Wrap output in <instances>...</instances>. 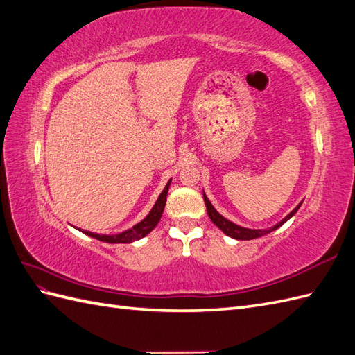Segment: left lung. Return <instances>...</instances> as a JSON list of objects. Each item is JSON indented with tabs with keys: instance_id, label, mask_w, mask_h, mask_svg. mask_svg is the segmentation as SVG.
I'll return each mask as SVG.
<instances>
[{
	"instance_id": "left-lung-1",
	"label": "left lung",
	"mask_w": 355,
	"mask_h": 355,
	"mask_svg": "<svg viewBox=\"0 0 355 355\" xmlns=\"http://www.w3.org/2000/svg\"><path fill=\"white\" fill-rule=\"evenodd\" d=\"M202 196H204L205 207H207V215L211 219L213 224H215L219 230H222V232H224L227 236L233 237V239H237V241H251V239H257V237L265 236V234H268L270 232H274V230H277L278 227H282L286 220H289L295 215V213L298 211V209L301 207V204L296 205V207L282 222H278L277 225L270 227L269 230H251V228H245V227H241V225H236V224H233L232 220H228L224 216H220L219 213L215 210V207H213V205H211V202L209 201V198L205 196V193H202Z\"/></svg>"
}]
</instances>
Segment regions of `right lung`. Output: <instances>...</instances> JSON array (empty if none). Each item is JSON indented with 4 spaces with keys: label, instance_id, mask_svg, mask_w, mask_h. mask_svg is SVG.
I'll return each mask as SVG.
<instances>
[{
    "label": "right lung",
    "instance_id": "1",
    "mask_svg": "<svg viewBox=\"0 0 355 355\" xmlns=\"http://www.w3.org/2000/svg\"><path fill=\"white\" fill-rule=\"evenodd\" d=\"M169 184H171V180L168 181V184L164 186L163 192L159 196V200L155 201L153 210L150 211V215H148L142 222L136 224L133 228L125 230V232H122L119 234H112V236L96 234V233H90V232H83V233L90 237H94V239H98V241H101V242H107V243H131L135 241H139V239L145 237L148 233L153 232L155 225L159 224L163 209H164V204H166V195L169 191Z\"/></svg>",
    "mask_w": 355,
    "mask_h": 355
}]
</instances>
